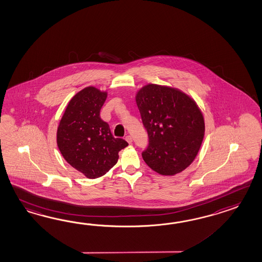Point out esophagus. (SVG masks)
Wrapping results in <instances>:
<instances>
[{"label": "esophagus", "instance_id": "34e87169", "mask_svg": "<svg viewBox=\"0 0 262 262\" xmlns=\"http://www.w3.org/2000/svg\"><path fill=\"white\" fill-rule=\"evenodd\" d=\"M125 140L127 141L128 143H131V142H132V137L128 135V136H126V137H125Z\"/></svg>", "mask_w": 262, "mask_h": 262}]
</instances>
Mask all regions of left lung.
<instances>
[{
    "label": "left lung",
    "mask_w": 262,
    "mask_h": 262,
    "mask_svg": "<svg viewBox=\"0 0 262 262\" xmlns=\"http://www.w3.org/2000/svg\"><path fill=\"white\" fill-rule=\"evenodd\" d=\"M136 102L149 139L141 154L143 160L162 176L181 172L201 147L205 133L201 110L187 94L155 84L143 86Z\"/></svg>",
    "instance_id": "8db88e82"
}]
</instances>
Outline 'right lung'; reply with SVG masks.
Instances as JSON below:
<instances>
[{"label":"right lung","instance_id":"right-lung-1","mask_svg":"<svg viewBox=\"0 0 262 262\" xmlns=\"http://www.w3.org/2000/svg\"><path fill=\"white\" fill-rule=\"evenodd\" d=\"M106 92L88 86L68 104L57 128L56 141L63 158L88 178H97L114 166L128 143L111 134L100 117Z\"/></svg>","mask_w":262,"mask_h":262}]
</instances>
